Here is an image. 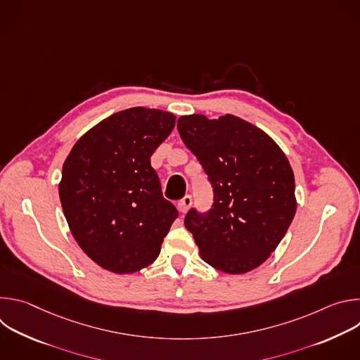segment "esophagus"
I'll return each instance as SVG.
<instances>
[{
    "mask_svg": "<svg viewBox=\"0 0 360 360\" xmlns=\"http://www.w3.org/2000/svg\"><path fill=\"white\" fill-rule=\"evenodd\" d=\"M192 205V196L191 195H185L179 202H178V210L181 214H185L188 212V210L191 208Z\"/></svg>",
    "mask_w": 360,
    "mask_h": 360,
    "instance_id": "obj_1",
    "label": "esophagus"
}]
</instances>
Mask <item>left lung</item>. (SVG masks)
<instances>
[{"label":"left lung","mask_w":360,"mask_h":360,"mask_svg":"<svg viewBox=\"0 0 360 360\" xmlns=\"http://www.w3.org/2000/svg\"><path fill=\"white\" fill-rule=\"evenodd\" d=\"M178 132L214 188L212 208L185 217L200 258L231 275L261 266L296 212L295 176L283 150L262 129L231 114L184 115Z\"/></svg>","instance_id":"1"}]
</instances>
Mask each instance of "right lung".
Wrapping results in <instances>:
<instances>
[{"instance_id": "1", "label": "right lung", "mask_w": 360, "mask_h": 360, "mask_svg": "<svg viewBox=\"0 0 360 360\" xmlns=\"http://www.w3.org/2000/svg\"><path fill=\"white\" fill-rule=\"evenodd\" d=\"M175 121L161 110H124L85 132L67 157L63 211L77 243L101 268L134 274L158 258L178 211L162 196L150 157Z\"/></svg>"}]
</instances>
